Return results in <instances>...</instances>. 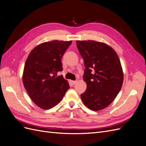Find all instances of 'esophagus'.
<instances>
[{"label": "esophagus", "mask_w": 146, "mask_h": 146, "mask_svg": "<svg viewBox=\"0 0 146 146\" xmlns=\"http://www.w3.org/2000/svg\"><path fill=\"white\" fill-rule=\"evenodd\" d=\"M71 83L72 85H75V84L77 83V81H71Z\"/></svg>", "instance_id": "34e87169"}]
</instances>
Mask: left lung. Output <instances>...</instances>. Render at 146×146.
Returning a JSON list of instances; mask_svg holds the SVG:
<instances>
[{
	"mask_svg": "<svg viewBox=\"0 0 146 146\" xmlns=\"http://www.w3.org/2000/svg\"><path fill=\"white\" fill-rule=\"evenodd\" d=\"M76 43L85 63L83 79L87 85L81 99L91 110H103L115 99L122 88L120 60L115 50L104 42L88 40Z\"/></svg>",
	"mask_w": 146,
	"mask_h": 146,
	"instance_id": "left-lung-1",
	"label": "left lung"
}]
</instances>
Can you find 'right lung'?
<instances>
[{
    "instance_id": "1",
    "label": "right lung",
    "mask_w": 146,
    "mask_h": 146,
    "mask_svg": "<svg viewBox=\"0 0 146 146\" xmlns=\"http://www.w3.org/2000/svg\"><path fill=\"white\" fill-rule=\"evenodd\" d=\"M72 41L42 42L30 52L25 61L23 82L34 104L43 110L52 108L62 100L68 82L56 73L63 70L61 58Z\"/></svg>"
}]
</instances>
